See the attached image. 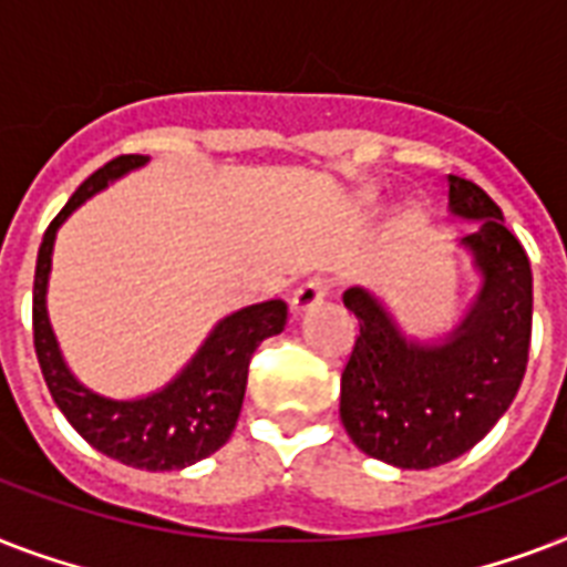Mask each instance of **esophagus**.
<instances>
[{"instance_id": "34e87169", "label": "esophagus", "mask_w": 567, "mask_h": 567, "mask_svg": "<svg viewBox=\"0 0 567 567\" xmlns=\"http://www.w3.org/2000/svg\"><path fill=\"white\" fill-rule=\"evenodd\" d=\"M329 288H332V285H329L327 279H320V276H315V279H306V282H302L300 288L293 291L291 309L297 311V315H300V311L315 309V306H318V302L327 297Z\"/></svg>"}]
</instances>
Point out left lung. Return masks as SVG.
I'll return each instance as SVG.
<instances>
[{"instance_id":"obj_1","label":"left lung","mask_w":567,"mask_h":567,"mask_svg":"<svg viewBox=\"0 0 567 567\" xmlns=\"http://www.w3.org/2000/svg\"><path fill=\"white\" fill-rule=\"evenodd\" d=\"M450 208L480 220L462 244L474 249L485 285L447 344L405 341L382 302L362 288L344 291L359 336L341 371V421L362 453L409 471L444 465L474 447L509 409L529 359L527 249L474 182L450 176Z\"/></svg>"}]
</instances>
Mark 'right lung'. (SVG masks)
Returning <instances> with one entry per match:
<instances>
[{"label":"right lung","mask_w":567,"mask_h":567,"mask_svg":"<svg viewBox=\"0 0 567 567\" xmlns=\"http://www.w3.org/2000/svg\"><path fill=\"white\" fill-rule=\"evenodd\" d=\"M144 162V155L111 158L105 167L91 173L75 188L70 203L49 223L38 249V267H34L31 329H34V353H38L40 373L47 379L49 394L91 447L141 471H179L212 456L229 441L238 423L244 391H247L249 359L265 338L282 332L288 306L282 300H267L220 320L203 350L194 355V362L179 373V379H173L164 391L146 400L117 403L79 385L61 362L55 336L49 329L47 302H43L52 240H55L58 226L66 220V214L73 212L75 205Z\"/></svg>","instance_id":"obj_1"}]
</instances>
